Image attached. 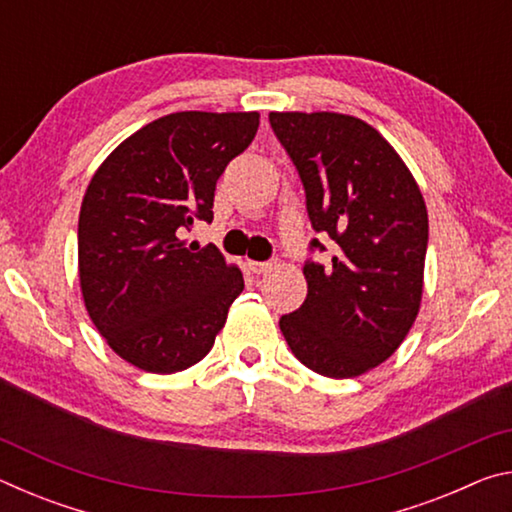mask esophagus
Here are the masks:
<instances>
[{
    "label": "esophagus",
    "instance_id": "34e87169",
    "mask_svg": "<svg viewBox=\"0 0 512 512\" xmlns=\"http://www.w3.org/2000/svg\"><path fill=\"white\" fill-rule=\"evenodd\" d=\"M248 268H250V271H253L255 275H266V273L273 271L275 262H253V259H250Z\"/></svg>",
    "mask_w": 512,
    "mask_h": 512
}]
</instances>
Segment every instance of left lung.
<instances>
[{
	"instance_id": "1",
	"label": "left lung",
	"mask_w": 512,
	"mask_h": 512,
	"mask_svg": "<svg viewBox=\"0 0 512 512\" xmlns=\"http://www.w3.org/2000/svg\"><path fill=\"white\" fill-rule=\"evenodd\" d=\"M316 232L336 241L307 262V298L280 318L291 352L318 375L359 377L400 348L422 305L427 205L411 169L366 121L341 112H271ZM323 248L320 241H311Z\"/></svg>"
}]
</instances>
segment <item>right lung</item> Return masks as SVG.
Listing matches in <instances>:
<instances>
[{
	"label": "right lung",
	"instance_id": "obj_1",
	"mask_svg": "<svg viewBox=\"0 0 512 512\" xmlns=\"http://www.w3.org/2000/svg\"><path fill=\"white\" fill-rule=\"evenodd\" d=\"M259 112L185 110L126 137L94 171L79 214V277L94 327L131 366L171 375L201 361L244 291L214 244L180 239L212 221L216 180L253 142Z\"/></svg>",
	"mask_w": 512,
	"mask_h": 512
}]
</instances>
